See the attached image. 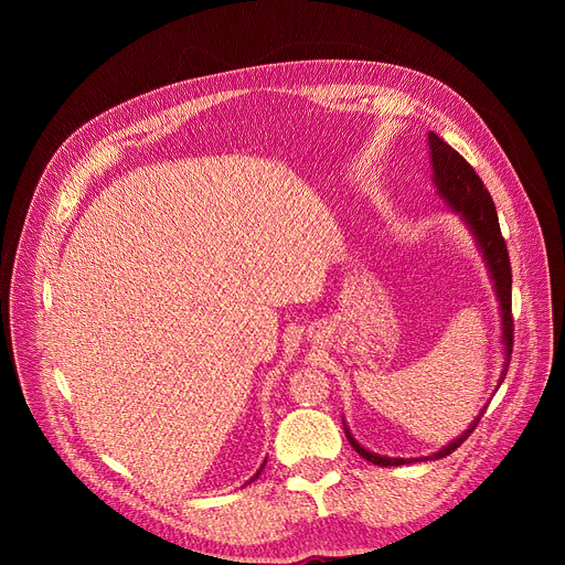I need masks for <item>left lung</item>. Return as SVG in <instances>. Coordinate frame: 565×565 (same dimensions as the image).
<instances>
[{"label":"left lung","instance_id":"8db88e82","mask_svg":"<svg viewBox=\"0 0 565 565\" xmlns=\"http://www.w3.org/2000/svg\"><path fill=\"white\" fill-rule=\"evenodd\" d=\"M428 143H430V158H433L437 192L444 201H447V205H451L456 213L462 215V220L467 222L471 233L477 235V243L483 252L490 277L494 281V290H497L499 307H501L503 345H507V369H503V375H507L509 364H511V354H513V313H511L513 279H511V258H509L507 241H503L501 228H499L494 201H492L490 192L486 190L479 173L471 169V164L456 151V148H451L447 141L439 139L435 132H428ZM479 419L473 422L458 439H454L449 447H444L441 451H437L424 460H439V458H447L449 454H454L460 444L473 433V428L479 426ZM345 437L352 444L354 451L377 467H398V465L412 462V460H403V458H384V456L366 451L364 447H360L358 441H354V437L348 433V428H345Z\"/></svg>","mask_w":565,"mask_h":565}]
</instances>
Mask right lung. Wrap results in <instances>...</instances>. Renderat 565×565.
<instances>
[{"label": "right lung", "mask_w": 565, "mask_h": 565, "mask_svg": "<svg viewBox=\"0 0 565 565\" xmlns=\"http://www.w3.org/2000/svg\"><path fill=\"white\" fill-rule=\"evenodd\" d=\"M260 469H263V467H260Z\"/></svg>", "instance_id": "right-lung-1"}]
</instances>
